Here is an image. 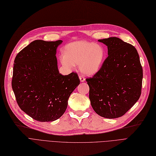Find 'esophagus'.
I'll list each match as a JSON object with an SVG mask.
<instances>
[{"mask_svg": "<svg viewBox=\"0 0 156 156\" xmlns=\"http://www.w3.org/2000/svg\"><path fill=\"white\" fill-rule=\"evenodd\" d=\"M79 79H80V81L82 82V83L84 82L85 80V79L83 76H79Z\"/></svg>", "mask_w": 156, "mask_h": 156, "instance_id": "1", "label": "esophagus"}]
</instances>
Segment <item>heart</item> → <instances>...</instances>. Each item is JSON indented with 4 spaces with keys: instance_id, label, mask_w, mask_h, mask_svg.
<instances>
[{
    "instance_id": "1",
    "label": "heart",
    "mask_w": 156,
    "mask_h": 156,
    "mask_svg": "<svg viewBox=\"0 0 156 156\" xmlns=\"http://www.w3.org/2000/svg\"><path fill=\"white\" fill-rule=\"evenodd\" d=\"M105 57L103 47L93 42L76 41L64 48V54L60 56V61L67 69L79 65L80 71L86 76H94L101 68Z\"/></svg>"
}]
</instances>
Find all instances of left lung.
Returning a JSON list of instances; mask_svg holds the SVG:
<instances>
[{
	"label": "left lung",
	"instance_id": "obj_1",
	"mask_svg": "<svg viewBox=\"0 0 156 156\" xmlns=\"http://www.w3.org/2000/svg\"><path fill=\"white\" fill-rule=\"evenodd\" d=\"M108 48V57L93 77L86 79L94 110L100 116H122L139 99L143 68L137 50L117 37L99 39Z\"/></svg>",
	"mask_w": 156,
	"mask_h": 156
}]
</instances>
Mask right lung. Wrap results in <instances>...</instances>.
<instances>
[{"mask_svg": "<svg viewBox=\"0 0 156 156\" xmlns=\"http://www.w3.org/2000/svg\"><path fill=\"white\" fill-rule=\"evenodd\" d=\"M62 41L31 42L16 56L12 89L20 108L41 122L53 121L65 112L69 95L80 84L76 73L58 72L56 53Z\"/></svg>", "mask_w": 156, "mask_h": 156, "instance_id": "right-lung-1", "label": "right lung"}]
</instances>
